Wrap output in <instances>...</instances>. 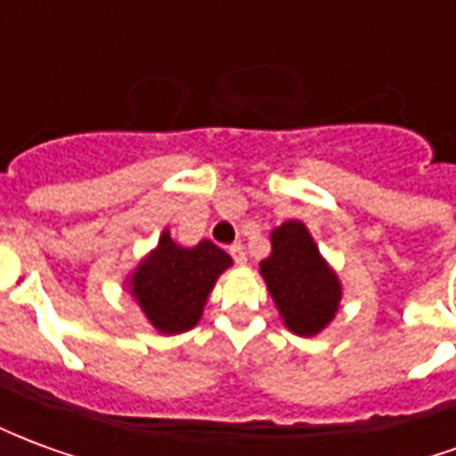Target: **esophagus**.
<instances>
[{
    "label": "esophagus",
    "mask_w": 456,
    "mask_h": 456,
    "mask_svg": "<svg viewBox=\"0 0 456 456\" xmlns=\"http://www.w3.org/2000/svg\"><path fill=\"white\" fill-rule=\"evenodd\" d=\"M229 254H232V258H234L237 264H247V251H244L241 244H232V247H229Z\"/></svg>",
    "instance_id": "obj_1"
}]
</instances>
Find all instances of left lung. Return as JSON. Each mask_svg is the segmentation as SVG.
Listing matches in <instances>:
<instances>
[{"instance_id": "obj_1", "label": "left lung", "mask_w": 456, "mask_h": 456, "mask_svg": "<svg viewBox=\"0 0 456 456\" xmlns=\"http://www.w3.org/2000/svg\"><path fill=\"white\" fill-rule=\"evenodd\" d=\"M271 247V256L258 266L283 322L300 337L317 335L332 322L342 300L335 271L320 256L303 222L290 219L273 229Z\"/></svg>"}]
</instances>
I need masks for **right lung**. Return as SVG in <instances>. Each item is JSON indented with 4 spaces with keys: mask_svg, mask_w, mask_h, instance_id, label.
Returning <instances> with one entry per match:
<instances>
[{
    "mask_svg": "<svg viewBox=\"0 0 456 456\" xmlns=\"http://www.w3.org/2000/svg\"><path fill=\"white\" fill-rule=\"evenodd\" d=\"M232 258L212 241L185 248L163 232L159 247L143 258L129 281L131 296L163 335H178L198 325L217 276Z\"/></svg>",
    "mask_w": 456,
    "mask_h": 456,
    "instance_id": "1",
    "label": "right lung"
}]
</instances>
